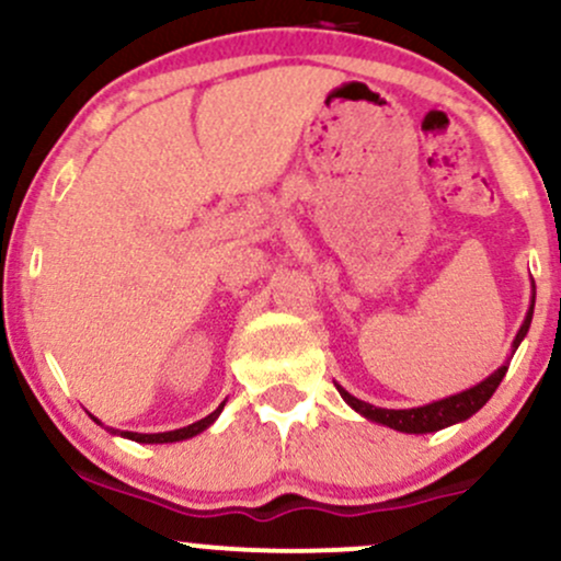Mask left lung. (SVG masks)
I'll return each instance as SVG.
<instances>
[{
  "instance_id": "left-lung-1",
  "label": "left lung",
  "mask_w": 561,
  "mask_h": 561,
  "mask_svg": "<svg viewBox=\"0 0 561 561\" xmlns=\"http://www.w3.org/2000/svg\"><path fill=\"white\" fill-rule=\"evenodd\" d=\"M530 321H533V306H530V313H527L525 324L519 327L517 337H514V347L523 343L527 330H530ZM506 369L508 366H501L499 371H493L491 377L482 379V382L474 385V388L459 392V396L443 398V401H435L430 405H420V409H377V405L353 398L351 392L343 388H337V390H340V396H343L345 401L358 411V414L366 416V420L385 424V427L398 430V433L420 435V433H435V430L448 427V424L469 420L474 411H480L482 405L491 401V396L501 385V379H504Z\"/></svg>"
}]
</instances>
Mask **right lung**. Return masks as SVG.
Masks as SVG:
<instances>
[{
  "instance_id": "right-lung-1",
  "label": "right lung",
  "mask_w": 561,
  "mask_h": 561,
  "mask_svg": "<svg viewBox=\"0 0 561 561\" xmlns=\"http://www.w3.org/2000/svg\"><path fill=\"white\" fill-rule=\"evenodd\" d=\"M224 403L218 405V409L214 411V414H208L205 420H199L195 424H186V427L182 430H171V433H156V435H141V433H121L124 437H128V440H137V443H176V440H186V437L203 433L205 427H210V424L216 422V416L221 414ZM113 433H118V430H113Z\"/></svg>"
}]
</instances>
